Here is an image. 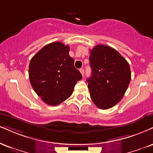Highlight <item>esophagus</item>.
<instances>
[{
	"label": "esophagus",
	"mask_w": 153,
	"mask_h": 153,
	"mask_svg": "<svg viewBox=\"0 0 153 153\" xmlns=\"http://www.w3.org/2000/svg\"><path fill=\"white\" fill-rule=\"evenodd\" d=\"M80 73H81V74H82V76H83V75H84V69L83 68H80Z\"/></svg>",
	"instance_id": "obj_1"
}]
</instances>
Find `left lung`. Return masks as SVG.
Segmentation results:
<instances>
[{"mask_svg": "<svg viewBox=\"0 0 153 153\" xmlns=\"http://www.w3.org/2000/svg\"><path fill=\"white\" fill-rule=\"evenodd\" d=\"M91 76L87 79L90 95L95 105L105 110L118 103L131 80L129 63L116 50L97 45L91 50Z\"/></svg>", "mask_w": 153, "mask_h": 153, "instance_id": "left-lung-1", "label": "left lung"}]
</instances>
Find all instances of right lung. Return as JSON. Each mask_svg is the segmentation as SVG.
<instances>
[{
	"label": "right lung",
	"instance_id": "right-lung-1",
	"mask_svg": "<svg viewBox=\"0 0 153 153\" xmlns=\"http://www.w3.org/2000/svg\"><path fill=\"white\" fill-rule=\"evenodd\" d=\"M68 45L53 42L45 45L33 57L29 79L34 91L43 102L58 105L71 96L82 75L69 56Z\"/></svg>",
	"mask_w": 153,
	"mask_h": 153
}]
</instances>
